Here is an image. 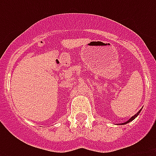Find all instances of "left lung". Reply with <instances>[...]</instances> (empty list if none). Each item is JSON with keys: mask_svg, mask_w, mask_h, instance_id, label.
I'll return each instance as SVG.
<instances>
[{"mask_svg": "<svg viewBox=\"0 0 156 156\" xmlns=\"http://www.w3.org/2000/svg\"><path fill=\"white\" fill-rule=\"evenodd\" d=\"M141 110H142V109H141ZM141 110H139V111H138V112H137V113L135 114V115H133V116H132V117H131L130 119H129L128 121H126V122H124V123H121V124H120V125H126V124H127V123H129V122H130V121H133V120H134V119H135L136 117H137V116H138V115H139V113H140Z\"/></svg>", "mask_w": 156, "mask_h": 156, "instance_id": "left-lung-1", "label": "left lung"}]
</instances>
